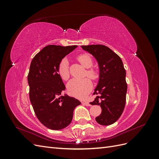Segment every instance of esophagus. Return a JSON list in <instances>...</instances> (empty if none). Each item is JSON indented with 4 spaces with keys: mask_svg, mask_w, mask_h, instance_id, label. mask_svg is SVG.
<instances>
[{
    "mask_svg": "<svg viewBox=\"0 0 159 159\" xmlns=\"http://www.w3.org/2000/svg\"><path fill=\"white\" fill-rule=\"evenodd\" d=\"M85 105H86V106H91V104L89 103H88V102H84L83 103Z\"/></svg>",
    "mask_w": 159,
    "mask_h": 159,
    "instance_id": "1",
    "label": "esophagus"
}]
</instances>
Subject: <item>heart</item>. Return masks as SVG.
I'll return each mask as SVG.
<instances>
[{"label":"heart","instance_id":"1","mask_svg":"<svg viewBox=\"0 0 159 159\" xmlns=\"http://www.w3.org/2000/svg\"><path fill=\"white\" fill-rule=\"evenodd\" d=\"M77 59L85 68H89L93 65V60L88 54H81L79 56ZM68 65V60L67 58H64L61 60L58 66V74L61 79L64 80H68L70 78ZM86 74L91 79L96 78V73L92 69L87 70ZM67 88L71 95L78 98H82L85 97L92 88V84L88 78L82 80L73 79L69 81Z\"/></svg>","mask_w":159,"mask_h":159}]
</instances>
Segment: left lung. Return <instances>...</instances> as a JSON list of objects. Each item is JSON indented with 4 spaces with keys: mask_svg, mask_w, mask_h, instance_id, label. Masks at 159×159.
Here are the masks:
<instances>
[{
    "mask_svg": "<svg viewBox=\"0 0 159 159\" xmlns=\"http://www.w3.org/2000/svg\"><path fill=\"white\" fill-rule=\"evenodd\" d=\"M81 48L95 57L99 66V81L93 94L99 96L90 103L102 107V113L95 120L102 125H109L121 117L125 105L126 71L121 57L109 48L99 44Z\"/></svg>",
    "mask_w": 159,
    "mask_h": 159,
    "instance_id": "1",
    "label": "left lung"
}]
</instances>
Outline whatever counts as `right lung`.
<instances>
[{
  "instance_id": "right-lung-1",
  "label": "right lung",
  "mask_w": 159,
  "mask_h": 159,
  "mask_svg": "<svg viewBox=\"0 0 159 159\" xmlns=\"http://www.w3.org/2000/svg\"><path fill=\"white\" fill-rule=\"evenodd\" d=\"M77 47L47 46L31 61L28 75L30 102L38 120L52 130L68 126L74 109L81 104L67 94L61 95L66 87L58 74L61 60Z\"/></svg>"
}]
</instances>
